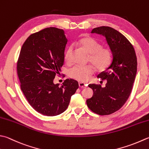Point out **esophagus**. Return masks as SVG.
I'll return each mask as SVG.
<instances>
[{"label": "esophagus", "mask_w": 149, "mask_h": 149, "mask_svg": "<svg viewBox=\"0 0 149 149\" xmlns=\"http://www.w3.org/2000/svg\"><path fill=\"white\" fill-rule=\"evenodd\" d=\"M79 86L80 88H85L86 86V84L83 83H79Z\"/></svg>", "instance_id": "obj_1"}]
</instances>
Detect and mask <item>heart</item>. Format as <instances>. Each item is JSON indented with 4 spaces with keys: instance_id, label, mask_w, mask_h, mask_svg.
I'll use <instances>...</instances> for the list:
<instances>
[{
    "instance_id": "b5f03b06",
    "label": "heart",
    "mask_w": 149,
    "mask_h": 149,
    "mask_svg": "<svg viewBox=\"0 0 149 149\" xmlns=\"http://www.w3.org/2000/svg\"><path fill=\"white\" fill-rule=\"evenodd\" d=\"M76 45L79 46L89 55L88 62L97 71H103L111 62V53L109 49L102 47L101 44L90 36H84L77 40ZM73 48L68 47L65 54V61L67 64H71ZM94 73L92 66H77L69 72L70 77L79 81L88 80L90 75Z\"/></svg>"
}]
</instances>
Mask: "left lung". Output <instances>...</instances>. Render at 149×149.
<instances>
[{
  "label": "left lung",
  "instance_id": "left-lung-1",
  "mask_svg": "<svg viewBox=\"0 0 149 149\" xmlns=\"http://www.w3.org/2000/svg\"><path fill=\"white\" fill-rule=\"evenodd\" d=\"M91 33L105 37L112 52V61L106 70L97 75L102 81H107L105 86L88 85L94 94L86 100V104L97 114L109 115L120 109L129 97L137 72V57L132 44L115 29L100 26L93 29Z\"/></svg>",
  "mask_w": 149,
  "mask_h": 149
}]
</instances>
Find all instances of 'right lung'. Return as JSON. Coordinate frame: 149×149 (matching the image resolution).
I'll use <instances>...</instances> for the list:
<instances>
[{"mask_svg":"<svg viewBox=\"0 0 149 149\" xmlns=\"http://www.w3.org/2000/svg\"><path fill=\"white\" fill-rule=\"evenodd\" d=\"M67 41L63 30L46 28L30 35L20 49L17 65L20 89L33 109L42 115L65 112L79 88L72 79H66L61 87L54 83L64 64Z\"/></svg>","mask_w":149,"mask_h":149,"instance_id":"right-lung-1","label":"right lung"}]
</instances>
